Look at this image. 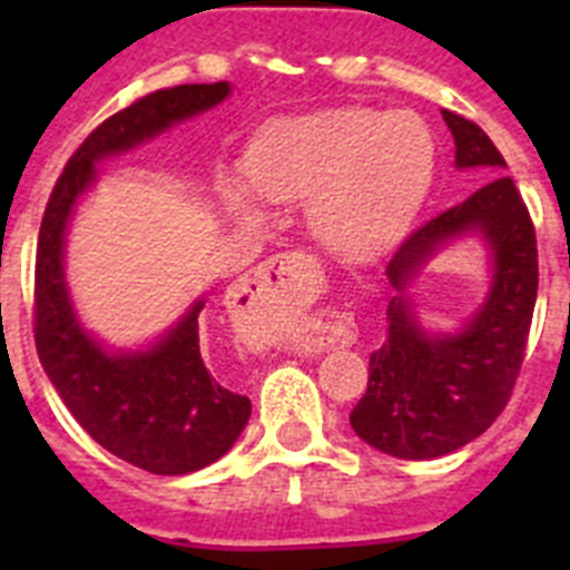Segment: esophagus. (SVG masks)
<instances>
[{
  "label": "esophagus",
  "mask_w": 570,
  "mask_h": 570,
  "mask_svg": "<svg viewBox=\"0 0 570 570\" xmlns=\"http://www.w3.org/2000/svg\"><path fill=\"white\" fill-rule=\"evenodd\" d=\"M320 265L308 254H276L236 285V331L250 345H271L299 334L316 345H345L354 322L342 314L308 320V302L320 288Z\"/></svg>",
  "instance_id": "34e87169"
}]
</instances>
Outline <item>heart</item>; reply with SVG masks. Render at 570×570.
I'll return each mask as SVG.
<instances>
[{"label": "heart", "instance_id": "obj_1", "mask_svg": "<svg viewBox=\"0 0 570 570\" xmlns=\"http://www.w3.org/2000/svg\"><path fill=\"white\" fill-rule=\"evenodd\" d=\"M436 174V139L411 110L325 108L282 116L250 139L242 183L223 185L234 219L256 225L259 199H308L311 234L342 259H371L402 239Z\"/></svg>", "mask_w": 570, "mask_h": 570}]
</instances>
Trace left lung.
Masks as SVG:
<instances>
[{
  "mask_svg": "<svg viewBox=\"0 0 570 570\" xmlns=\"http://www.w3.org/2000/svg\"><path fill=\"white\" fill-rule=\"evenodd\" d=\"M456 168H482L491 183L407 236L387 262L396 296L387 336L371 354L367 391L351 411L360 440L396 460H434L488 431L502 414L525 356L537 302V236L505 159L480 125L442 110ZM487 245L492 282L480 309L456 332H428L406 288L451 240Z\"/></svg>",
  "mask_w": 570,
  "mask_h": 570,
  "instance_id": "8db88e82",
  "label": "left lung"
}]
</instances>
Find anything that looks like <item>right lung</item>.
<instances>
[{"label":"right lung","mask_w":570,"mask_h":570,"mask_svg":"<svg viewBox=\"0 0 570 570\" xmlns=\"http://www.w3.org/2000/svg\"><path fill=\"white\" fill-rule=\"evenodd\" d=\"M230 97L228 82L176 85L105 119L68 159L37 245V351L73 420L105 451L159 476L194 473L225 456L250 420V400L208 371L199 351L205 296L145 347H108L79 322L68 279V225L99 179L97 163L150 142Z\"/></svg>","instance_id":"right-lung-1"}]
</instances>
